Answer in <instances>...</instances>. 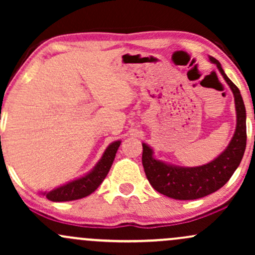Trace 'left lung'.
I'll use <instances>...</instances> for the list:
<instances>
[{
    "instance_id": "8db88e82",
    "label": "left lung",
    "mask_w": 255,
    "mask_h": 255,
    "mask_svg": "<svg viewBox=\"0 0 255 255\" xmlns=\"http://www.w3.org/2000/svg\"><path fill=\"white\" fill-rule=\"evenodd\" d=\"M210 61L217 66L235 99L236 129L227 148L207 164L189 168L156 159L153 150L145 142L142 144V165L148 182L160 194L176 200H194L222 188L238 169L246 150L247 131L244 99L238 86L227 77L221 63L212 56H210Z\"/></svg>"
}]
</instances>
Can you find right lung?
Here are the masks:
<instances>
[{"label":"right lung","instance_id":"add662e5","mask_svg":"<svg viewBox=\"0 0 255 255\" xmlns=\"http://www.w3.org/2000/svg\"><path fill=\"white\" fill-rule=\"evenodd\" d=\"M120 145H121L120 140L111 142L107 147V150L104 151L99 162L95 165V168L90 172H87L85 176L73 180L71 182L57 187L50 192H44L43 194L51 201L78 200V199L90 195L91 193H93L98 188L99 184L103 182L104 178L107 177Z\"/></svg>","mask_w":255,"mask_h":255}]
</instances>
